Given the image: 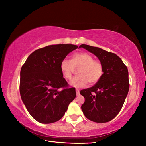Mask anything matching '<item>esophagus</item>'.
<instances>
[{
  "instance_id": "1",
  "label": "esophagus",
  "mask_w": 146,
  "mask_h": 146,
  "mask_svg": "<svg viewBox=\"0 0 146 146\" xmlns=\"http://www.w3.org/2000/svg\"><path fill=\"white\" fill-rule=\"evenodd\" d=\"M76 95H78L79 94H80V90H79L78 89H76Z\"/></svg>"
}]
</instances>
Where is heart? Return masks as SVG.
<instances>
[{"label":"heart","mask_w":146,"mask_h":146,"mask_svg":"<svg viewBox=\"0 0 146 146\" xmlns=\"http://www.w3.org/2000/svg\"><path fill=\"white\" fill-rule=\"evenodd\" d=\"M61 73L66 80H70L75 70H77V76L71 80L70 84L76 88H82L89 82L93 84L102 78L104 68L101 62L94 59L88 53L80 52L74 54L71 60L64 58L61 61Z\"/></svg>","instance_id":"1"}]
</instances>
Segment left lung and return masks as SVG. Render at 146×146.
<instances>
[{
	"instance_id": "8db88e82",
	"label": "left lung",
	"mask_w": 146,
	"mask_h": 146,
	"mask_svg": "<svg viewBox=\"0 0 146 146\" xmlns=\"http://www.w3.org/2000/svg\"><path fill=\"white\" fill-rule=\"evenodd\" d=\"M79 48L97 56L104 68L102 76L98 82L80 91L85 98L81 109L90 120L97 123L110 122L120 112L129 91L127 66L113 53L86 44Z\"/></svg>"
}]
</instances>
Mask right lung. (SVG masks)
I'll list each match as a JSON object with an SVG mask.
<instances>
[{
    "mask_svg": "<svg viewBox=\"0 0 146 146\" xmlns=\"http://www.w3.org/2000/svg\"><path fill=\"white\" fill-rule=\"evenodd\" d=\"M73 44H56L33 51L21 70L20 93L27 110L42 123L55 122L62 118L75 99L71 88L61 73V61L77 49Z\"/></svg>",
    "mask_w": 146,
    "mask_h": 146,
    "instance_id": "1",
    "label": "right lung"
}]
</instances>
